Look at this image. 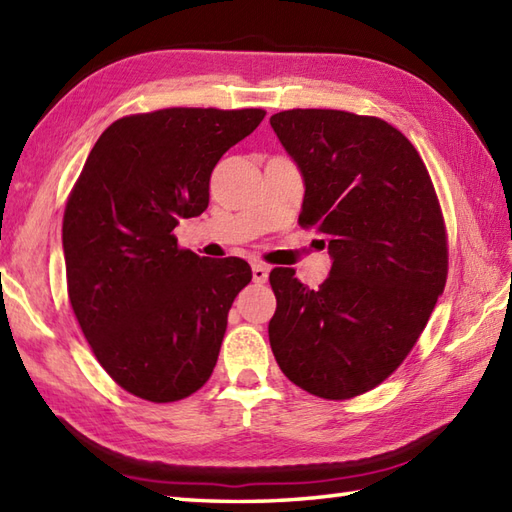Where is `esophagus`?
I'll return each mask as SVG.
<instances>
[{
  "mask_svg": "<svg viewBox=\"0 0 512 512\" xmlns=\"http://www.w3.org/2000/svg\"><path fill=\"white\" fill-rule=\"evenodd\" d=\"M268 273H270V270H268V266H264V264H253V281H255V284H266V281H268Z\"/></svg>",
  "mask_w": 512,
  "mask_h": 512,
  "instance_id": "obj_1",
  "label": "esophagus"
}]
</instances>
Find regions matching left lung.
I'll return each instance as SVG.
<instances>
[{"label":"left lung","instance_id":"1","mask_svg":"<svg viewBox=\"0 0 512 512\" xmlns=\"http://www.w3.org/2000/svg\"><path fill=\"white\" fill-rule=\"evenodd\" d=\"M301 171L299 224L325 235L317 290L275 268L268 323L292 383L328 400L374 389L405 361L447 284V233L427 167L396 127L341 110L270 116Z\"/></svg>","mask_w":512,"mask_h":512}]
</instances>
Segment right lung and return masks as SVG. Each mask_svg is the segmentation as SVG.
<instances>
[{"label": "right lung", "mask_w": 512, "mask_h": 512, "mask_svg": "<svg viewBox=\"0 0 512 512\" xmlns=\"http://www.w3.org/2000/svg\"><path fill=\"white\" fill-rule=\"evenodd\" d=\"M264 110L169 107L118 118L96 140L65 204L68 295L96 361L129 394L198 391L228 310L253 273L239 257L178 248L173 228L209 206L211 173Z\"/></svg>", "instance_id": "right-lung-1"}]
</instances>
